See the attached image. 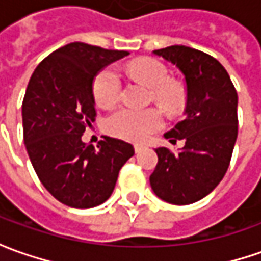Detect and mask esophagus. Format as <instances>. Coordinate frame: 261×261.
I'll list each match as a JSON object with an SVG mask.
<instances>
[{"mask_svg": "<svg viewBox=\"0 0 261 261\" xmlns=\"http://www.w3.org/2000/svg\"><path fill=\"white\" fill-rule=\"evenodd\" d=\"M142 149H144V145H138V144H136V145H135V152H141Z\"/></svg>", "mask_w": 261, "mask_h": 261, "instance_id": "34e87169", "label": "esophagus"}]
</instances>
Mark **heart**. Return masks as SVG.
<instances>
[{"instance_id": "heart-1", "label": "heart", "mask_w": 261, "mask_h": 261, "mask_svg": "<svg viewBox=\"0 0 261 261\" xmlns=\"http://www.w3.org/2000/svg\"><path fill=\"white\" fill-rule=\"evenodd\" d=\"M127 72L152 88L154 101L167 112H175L185 103L183 88L168 81L167 66L154 58H139L127 65ZM122 90V78L115 66L101 69L93 83V95L95 103L109 107L119 100ZM163 126V117L156 109L138 110L130 107H120L106 119V129L112 135L129 139L144 141Z\"/></svg>"}]
</instances>
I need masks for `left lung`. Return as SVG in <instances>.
Returning <instances> with one entry per match:
<instances>
[{
  "mask_svg": "<svg viewBox=\"0 0 261 261\" xmlns=\"http://www.w3.org/2000/svg\"><path fill=\"white\" fill-rule=\"evenodd\" d=\"M154 55L185 75V117L164 136L171 142L185 139L186 144L178 154L166 146L156 148L158 163L149 183L168 203H195L219 185L228 170L238 135V95L214 56L181 45L158 49Z\"/></svg>",
  "mask_w": 261,
  "mask_h": 261,
  "instance_id": "left-lung-1",
  "label": "left lung"
}]
</instances>
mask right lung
I'll use <instances>...</instances> for the list:
<instances>
[{
	"mask_svg": "<svg viewBox=\"0 0 261 261\" xmlns=\"http://www.w3.org/2000/svg\"><path fill=\"white\" fill-rule=\"evenodd\" d=\"M126 55L74 42L45 58L29 81L21 107L25 149L42 185L64 205H101L135 154L122 139L105 136L97 148L81 139L95 117L94 76Z\"/></svg>",
	"mask_w": 261,
	"mask_h": 261,
	"instance_id": "1",
	"label": "right lung"
}]
</instances>
